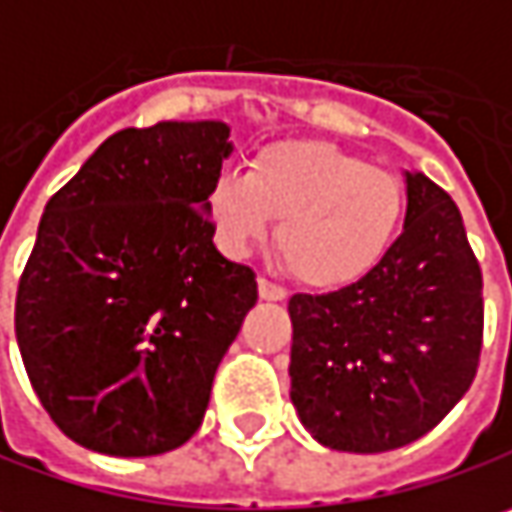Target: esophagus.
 I'll return each instance as SVG.
<instances>
[{
    "label": "esophagus",
    "mask_w": 512,
    "mask_h": 512,
    "mask_svg": "<svg viewBox=\"0 0 512 512\" xmlns=\"http://www.w3.org/2000/svg\"><path fill=\"white\" fill-rule=\"evenodd\" d=\"M257 289H260V298H266V301H284L286 298L284 286L269 281V278H260V281H257Z\"/></svg>",
    "instance_id": "1"
}]
</instances>
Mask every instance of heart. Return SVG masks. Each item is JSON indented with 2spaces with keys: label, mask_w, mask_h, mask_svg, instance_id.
<instances>
[{
  "label": "heart",
  "mask_w": 512,
  "mask_h": 512,
  "mask_svg": "<svg viewBox=\"0 0 512 512\" xmlns=\"http://www.w3.org/2000/svg\"><path fill=\"white\" fill-rule=\"evenodd\" d=\"M205 211L228 252L263 243L275 220L289 272L318 289L362 281L391 252L403 217V182L330 141H275L246 176L220 173Z\"/></svg>",
  "instance_id": "b5f03b06"
}]
</instances>
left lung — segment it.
<instances>
[{
  "mask_svg": "<svg viewBox=\"0 0 512 512\" xmlns=\"http://www.w3.org/2000/svg\"><path fill=\"white\" fill-rule=\"evenodd\" d=\"M406 226L362 281L292 295V406L318 443L388 452L464 397L484 345V278L458 205L406 173Z\"/></svg>",
  "mask_w": 512,
  "mask_h": 512,
  "instance_id": "1",
  "label": "left lung"
}]
</instances>
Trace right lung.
<instances>
[{"label": "right lung", "instance_id": "1", "mask_svg": "<svg viewBox=\"0 0 512 512\" xmlns=\"http://www.w3.org/2000/svg\"><path fill=\"white\" fill-rule=\"evenodd\" d=\"M228 136L223 121L121 130L48 199L16 342L48 417L86 449L144 458L191 440L255 307V272L217 252L205 211Z\"/></svg>", "mask_w": 512, "mask_h": 512}]
</instances>
